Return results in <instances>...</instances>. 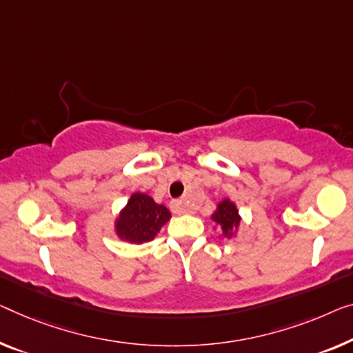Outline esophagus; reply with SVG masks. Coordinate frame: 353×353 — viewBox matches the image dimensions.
Wrapping results in <instances>:
<instances>
[{
	"label": "esophagus",
	"instance_id": "34e87169",
	"mask_svg": "<svg viewBox=\"0 0 353 353\" xmlns=\"http://www.w3.org/2000/svg\"><path fill=\"white\" fill-rule=\"evenodd\" d=\"M171 210L174 214H183L187 212V206L183 204L182 199H172L171 201Z\"/></svg>",
	"mask_w": 353,
	"mask_h": 353
}]
</instances>
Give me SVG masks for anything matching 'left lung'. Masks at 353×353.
Segmentation results:
<instances>
[{
	"instance_id": "1",
	"label": "left lung",
	"mask_w": 353,
	"mask_h": 353,
	"mask_svg": "<svg viewBox=\"0 0 353 353\" xmlns=\"http://www.w3.org/2000/svg\"><path fill=\"white\" fill-rule=\"evenodd\" d=\"M212 220L214 222H217L220 225V228H222L223 234L225 236H233V231L231 230H236L239 227V214H238V209L231 201L228 199H225L219 204L217 210H215L214 215H212Z\"/></svg>"
}]
</instances>
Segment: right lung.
<instances>
[{"label": "right lung", "mask_w": 353, "mask_h": 353, "mask_svg": "<svg viewBox=\"0 0 353 353\" xmlns=\"http://www.w3.org/2000/svg\"><path fill=\"white\" fill-rule=\"evenodd\" d=\"M170 217V210L157 204L149 194L134 193L117 220V233L128 243H147L155 238Z\"/></svg>", "instance_id": "add662e5"}]
</instances>
